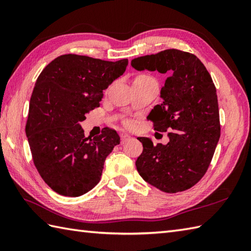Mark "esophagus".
Here are the masks:
<instances>
[{
    "label": "esophagus",
    "instance_id": "esophagus-1",
    "mask_svg": "<svg viewBox=\"0 0 251 251\" xmlns=\"http://www.w3.org/2000/svg\"><path fill=\"white\" fill-rule=\"evenodd\" d=\"M121 139H122V143H124V142L128 141L130 139V136L128 134H122L121 135Z\"/></svg>",
    "mask_w": 251,
    "mask_h": 251
}]
</instances>
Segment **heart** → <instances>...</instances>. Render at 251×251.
I'll list each match as a JSON object with an SVG mask.
<instances>
[{"label":"heart","mask_w":251,"mask_h":251,"mask_svg":"<svg viewBox=\"0 0 251 251\" xmlns=\"http://www.w3.org/2000/svg\"><path fill=\"white\" fill-rule=\"evenodd\" d=\"M140 81H154V79L149 76V75H145V74H140V75H137L134 79V82H140Z\"/></svg>","instance_id":"heart-1"}]
</instances>
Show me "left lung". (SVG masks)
I'll list each match as a JSON object with an SVG mask.
<instances>
[{"mask_svg": "<svg viewBox=\"0 0 251 251\" xmlns=\"http://www.w3.org/2000/svg\"><path fill=\"white\" fill-rule=\"evenodd\" d=\"M138 71H158L168 77L161 89V104L148 119L154 129L167 131V145H153L146 137L137 158L138 173L148 183L166 193H177L204 177L220 138L219 106L209 72L195 55L166 50L131 60Z\"/></svg>", "mask_w": 251, "mask_h": 251, "instance_id": "8db88e82", "label": "left lung"}]
</instances>
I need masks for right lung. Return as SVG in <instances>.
Segmentation results:
<instances>
[{"label":"right lung","instance_id":"1","mask_svg":"<svg viewBox=\"0 0 251 251\" xmlns=\"http://www.w3.org/2000/svg\"><path fill=\"white\" fill-rule=\"evenodd\" d=\"M127 65V59L113 62L68 54L49 63L37 77L25 134L37 172L56 193L81 196L100 181L120 136L104 127L101 135L85 137L81 122L99 106L103 90Z\"/></svg>","mask_w":251,"mask_h":251}]
</instances>
